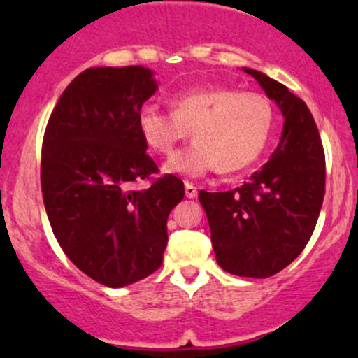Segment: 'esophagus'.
I'll use <instances>...</instances> for the list:
<instances>
[{
  "label": "esophagus",
  "instance_id": "34e87169",
  "mask_svg": "<svg viewBox=\"0 0 358 358\" xmlns=\"http://www.w3.org/2000/svg\"><path fill=\"white\" fill-rule=\"evenodd\" d=\"M185 196L189 197V199H194V197H197V187L194 185V183L185 182Z\"/></svg>",
  "mask_w": 358,
  "mask_h": 358
}]
</instances>
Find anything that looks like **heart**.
Masks as SVG:
<instances>
[{
	"mask_svg": "<svg viewBox=\"0 0 358 358\" xmlns=\"http://www.w3.org/2000/svg\"><path fill=\"white\" fill-rule=\"evenodd\" d=\"M169 107L171 114L143 106L136 115L140 136L159 156H171L189 131L192 135V145L164 166L168 173L190 178L215 168L223 175L237 173L259 157L272 133V106L259 93L196 88L173 95Z\"/></svg>",
	"mask_w": 358,
	"mask_h": 358,
	"instance_id": "b5f03b06",
	"label": "heart"
}]
</instances>
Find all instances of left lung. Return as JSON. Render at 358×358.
<instances>
[{
    "mask_svg": "<svg viewBox=\"0 0 358 358\" xmlns=\"http://www.w3.org/2000/svg\"><path fill=\"white\" fill-rule=\"evenodd\" d=\"M284 115L275 152L244 185L201 190L216 262L239 277L266 279L298 258L312 237L326 194V156L306 103L275 79L244 67Z\"/></svg>",
    "mask_w": 358,
    "mask_h": 358,
    "instance_id": "8db88e82",
    "label": "left lung"
}]
</instances>
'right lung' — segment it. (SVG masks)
Returning a JSON list of instances; mask_svg holds the SVG:
<instances>
[{"instance_id": "right-lung-1", "label": "right lung", "mask_w": 358, "mask_h": 358, "mask_svg": "<svg viewBox=\"0 0 358 358\" xmlns=\"http://www.w3.org/2000/svg\"><path fill=\"white\" fill-rule=\"evenodd\" d=\"M150 69L92 67L64 90L41 149V190L53 234L81 272L107 287L154 273L168 216L185 196L175 175L152 178L136 115L156 93ZM138 179H152L135 191Z\"/></svg>"}]
</instances>
